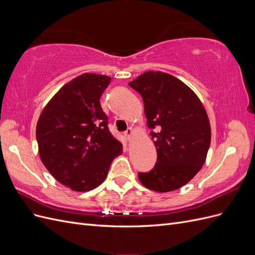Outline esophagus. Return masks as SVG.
<instances>
[{"label": "esophagus", "mask_w": 255, "mask_h": 255, "mask_svg": "<svg viewBox=\"0 0 255 255\" xmlns=\"http://www.w3.org/2000/svg\"><path fill=\"white\" fill-rule=\"evenodd\" d=\"M125 136L127 137V139H128V140H129V139H130V137L133 136V129L130 128H128V129L126 130Z\"/></svg>", "instance_id": "1"}]
</instances>
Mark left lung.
<instances>
[{
	"mask_svg": "<svg viewBox=\"0 0 255 255\" xmlns=\"http://www.w3.org/2000/svg\"><path fill=\"white\" fill-rule=\"evenodd\" d=\"M128 85L143 100L146 125L157 152L155 166L138 173V179L154 191L179 189L205 163L211 126L204 107L187 85L165 72H144Z\"/></svg>",
	"mask_w": 255,
	"mask_h": 255,
	"instance_id": "left-lung-1",
	"label": "left lung"
}]
</instances>
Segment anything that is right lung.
<instances>
[{"mask_svg": "<svg viewBox=\"0 0 255 255\" xmlns=\"http://www.w3.org/2000/svg\"><path fill=\"white\" fill-rule=\"evenodd\" d=\"M111 80L95 73L73 79L50 100L37 123L41 161L59 183L75 191L102 184L112 161L122 153L100 103Z\"/></svg>", "mask_w": 255, "mask_h": 255, "instance_id": "add662e5", "label": "right lung"}]
</instances>
